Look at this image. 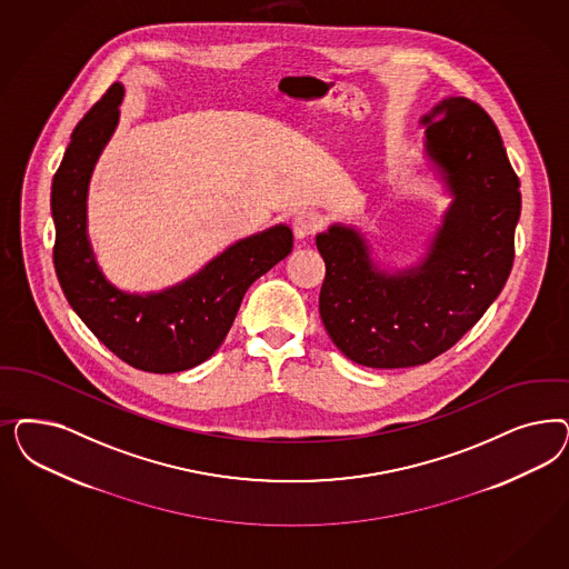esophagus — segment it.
I'll return each mask as SVG.
<instances>
[{"label":"esophagus","instance_id":"esophagus-1","mask_svg":"<svg viewBox=\"0 0 569 569\" xmlns=\"http://www.w3.org/2000/svg\"><path fill=\"white\" fill-rule=\"evenodd\" d=\"M320 228H322V218L313 211H303L293 221L295 239H310Z\"/></svg>","mask_w":569,"mask_h":569}]
</instances>
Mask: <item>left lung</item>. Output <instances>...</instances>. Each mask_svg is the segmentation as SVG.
Returning a JSON list of instances; mask_svg holds the SVG:
<instances>
[{
	"instance_id": "1",
	"label": "left lung",
	"mask_w": 569,
	"mask_h": 569,
	"mask_svg": "<svg viewBox=\"0 0 569 569\" xmlns=\"http://www.w3.org/2000/svg\"><path fill=\"white\" fill-rule=\"evenodd\" d=\"M425 159L452 197L417 266L386 270L367 237L332 223L316 237L327 263L320 318L351 362L419 367L452 348L511 274L519 178L488 112L448 96L421 117Z\"/></svg>"
}]
</instances>
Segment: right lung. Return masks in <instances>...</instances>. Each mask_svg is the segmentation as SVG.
Returning a JSON list of instances; mask_svg holds the SVG:
<instances>
[{
    "instance_id": "1",
    "label": "right lung",
    "mask_w": 569,
    "mask_h": 569,
    "mask_svg": "<svg viewBox=\"0 0 569 569\" xmlns=\"http://www.w3.org/2000/svg\"><path fill=\"white\" fill-rule=\"evenodd\" d=\"M123 86L112 83L79 121L52 182L58 282L86 327L129 367L182 372L211 358L259 276L291 253L293 232L278 223L226 247L197 274L152 293H129L100 270L88 234L93 167L119 123Z\"/></svg>"
}]
</instances>
